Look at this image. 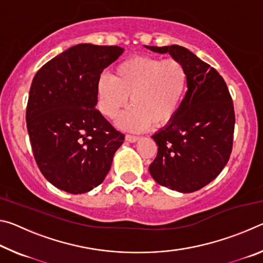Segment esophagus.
I'll return each instance as SVG.
<instances>
[{"label":"esophagus","instance_id":"esophagus-1","mask_svg":"<svg viewBox=\"0 0 263 263\" xmlns=\"http://www.w3.org/2000/svg\"><path fill=\"white\" fill-rule=\"evenodd\" d=\"M125 139H126L127 141H130V142H136L138 139H139V137H137V136H132V135H126Z\"/></svg>","mask_w":263,"mask_h":263}]
</instances>
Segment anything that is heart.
Listing matches in <instances>:
<instances>
[{
    "label": "heart",
    "mask_w": 263,
    "mask_h": 263,
    "mask_svg": "<svg viewBox=\"0 0 263 263\" xmlns=\"http://www.w3.org/2000/svg\"><path fill=\"white\" fill-rule=\"evenodd\" d=\"M188 86V72L176 59L149 55L128 58L116 65L112 77L103 75L97 82L99 108L105 117L115 118L128 102L131 106L118 125L140 131L162 127L173 121L179 111Z\"/></svg>",
    "instance_id": "heart-1"
}]
</instances>
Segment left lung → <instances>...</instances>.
<instances>
[{"instance_id":"8db88e82","label":"left lung","mask_w":263,"mask_h":263,"mask_svg":"<svg viewBox=\"0 0 263 263\" xmlns=\"http://www.w3.org/2000/svg\"><path fill=\"white\" fill-rule=\"evenodd\" d=\"M146 47L169 53L188 72V90L176 116L152 136L158 154L149 173L160 185L193 193L215 180L229 161L235 123L232 97L220 74L188 48Z\"/></svg>"}]
</instances>
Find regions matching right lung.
<instances>
[{
    "label": "right lung",
    "instance_id": "right-lung-1",
    "mask_svg": "<svg viewBox=\"0 0 263 263\" xmlns=\"http://www.w3.org/2000/svg\"><path fill=\"white\" fill-rule=\"evenodd\" d=\"M123 51L79 44L46 62L31 83L26 126L34 160L48 182L69 194L100 185L125 138L95 106L101 73Z\"/></svg>",
    "mask_w": 263,
    "mask_h": 263
}]
</instances>
